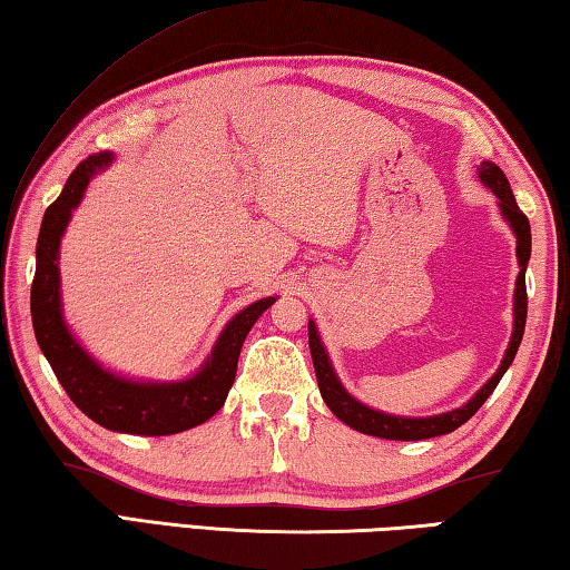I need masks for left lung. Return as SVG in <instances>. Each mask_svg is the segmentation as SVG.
<instances>
[{
  "mask_svg": "<svg viewBox=\"0 0 570 570\" xmlns=\"http://www.w3.org/2000/svg\"><path fill=\"white\" fill-rule=\"evenodd\" d=\"M478 178L482 186L495 193L500 216L505 218V224L510 226V230H513V236H515V256H518V266H520L518 278H515V294H513V334H510L503 362H500L493 377L482 384V387L472 394V397L462 404V407H455V410L442 412V414H430V417H402V414L374 410V407H370V404L360 402L356 397H352L350 392H346L340 377H336L332 360H330V352H326L322 336H320V332H316V324L308 320V350H312L314 372H316V382H320L322 400L326 402V407L336 414V417H340L344 424H350V428L356 432H364V435L382 438V440H428V438L448 435V432L458 430L460 424H465L472 414L482 407V402L493 394L498 382L503 380V374L508 372V366L515 360L518 346H520V342H523L525 316H528L525 268L530 262V224H528L523 210H520L515 204V196H513V190H510L505 173L500 170L495 163L482 160L478 166Z\"/></svg>",
  "mask_w": 570,
  "mask_h": 570,
  "instance_id": "1",
  "label": "left lung"
}]
</instances>
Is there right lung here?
<instances>
[{"label": "right lung", "instance_id": "right-lung-1", "mask_svg": "<svg viewBox=\"0 0 570 570\" xmlns=\"http://www.w3.org/2000/svg\"><path fill=\"white\" fill-rule=\"evenodd\" d=\"M110 153L82 160L67 178L60 198L45 210L37 238V272L32 282V326L37 344L50 362L70 400L92 422L125 435H176L198 428L224 407L246 334L276 296L258 298L230 320L218 334L206 362L186 380L156 382L132 380L102 366L72 334L62 312L60 244L72 210L88 190L90 180L110 166Z\"/></svg>", "mask_w": 570, "mask_h": 570}]
</instances>
